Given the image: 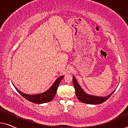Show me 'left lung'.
<instances>
[{"instance_id": "1", "label": "left lung", "mask_w": 128, "mask_h": 128, "mask_svg": "<svg viewBox=\"0 0 128 128\" xmlns=\"http://www.w3.org/2000/svg\"><path fill=\"white\" fill-rule=\"evenodd\" d=\"M73 86L76 91V94L79 100V101L83 103L88 104H100L101 103L104 102L106 100H108L111 97V96L114 93L115 91L110 94L109 96L106 97H97V96H90L86 93L84 91L82 90L81 87L78 85V82L76 80V78L74 76L73 77Z\"/></svg>"}]
</instances>
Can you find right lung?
I'll return each instance as SVG.
<instances>
[{"mask_svg": "<svg viewBox=\"0 0 128 128\" xmlns=\"http://www.w3.org/2000/svg\"><path fill=\"white\" fill-rule=\"evenodd\" d=\"M64 76H63L59 78L48 91L42 94H36V95H30V94H24L23 92H21L20 91H19L17 88H16V87L15 88L17 92L24 98L27 100L28 101H30V102L35 103V104H42V103L48 102L51 101L54 98V97H55L58 87L59 83H60L62 78H64Z\"/></svg>", "mask_w": 128, "mask_h": 128, "instance_id": "right-lung-1", "label": "right lung"}]
</instances>
